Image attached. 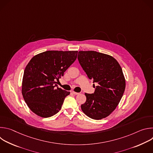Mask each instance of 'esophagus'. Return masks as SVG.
Masks as SVG:
<instances>
[{
    "label": "esophagus",
    "instance_id": "1",
    "mask_svg": "<svg viewBox=\"0 0 153 153\" xmlns=\"http://www.w3.org/2000/svg\"><path fill=\"white\" fill-rule=\"evenodd\" d=\"M72 93H73V94H74V95H77V94H79V93H77V92H74V91H72Z\"/></svg>",
    "mask_w": 153,
    "mask_h": 153
}]
</instances>
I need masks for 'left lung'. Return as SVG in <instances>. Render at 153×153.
Returning a JSON list of instances; mask_svg holds the SVG:
<instances>
[{"label":"left lung","instance_id":"obj_1","mask_svg":"<svg viewBox=\"0 0 153 153\" xmlns=\"http://www.w3.org/2000/svg\"><path fill=\"white\" fill-rule=\"evenodd\" d=\"M77 59L87 76L98 83L94 93L85 94L82 110L93 119L105 118L115 110L125 89L122 68L112 56L94 51H79Z\"/></svg>","mask_w":153,"mask_h":153}]
</instances>
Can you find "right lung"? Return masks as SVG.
<instances>
[{"mask_svg": "<svg viewBox=\"0 0 153 153\" xmlns=\"http://www.w3.org/2000/svg\"><path fill=\"white\" fill-rule=\"evenodd\" d=\"M77 51H47L34 56L25 69L22 93L30 110L49 117L61 109L70 91L56 88L59 80L76 60Z\"/></svg>", "mask_w": 153, "mask_h": 153, "instance_id": "right-lung-1", "label": "right lung"}]
</instances>
